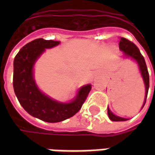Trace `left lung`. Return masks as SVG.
<instances>
[{
  "label": "left lung",
  "instance_id": "left-lung-1",
  "mask_svg": "<svg viewBox=\"0 0 155 155\" xmlns=\"http://www.w3.org/2000/svg\"><path fill=\"white\" fill-rule=\"evenodd\" d=\"M119 46H120V51L124 52V54L125 57L132 58L139 64L140 73H141V75L143 77L144 85H145V99H144V102H143V106H142V109H143L144 104H145V102H146L147 94H148V91H149V87H150V76H149V72H148V69H147L144 58L140 53L139 48L137 47L133 42H131V41L124 38V37L120 38ZM108 115L112 121H125V120H128V119H125V118L114 115L109 108H108Z\"/></svg>",
  "mask_w": 155,
  "mask_h": 155
}]
</instances>
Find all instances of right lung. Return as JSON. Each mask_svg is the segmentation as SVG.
<instances>
[{
    "instance_id": "add662e5",
    "label": "right lung",
    "mask_w": 155,
    "mask_h": 155,
    "mask_svg": "<svg viewBox=\"0 0 155 155\" xmlns=\"http://www.w3.org/2000/svg\"><path fill=\"white\" fill-rule=\"evenodd\" d=\"M59 44L60 41L35 39L24 45L14 60L13 87L20 104L31 115L49 123L61 122L74 115L91 90V84L81 87L70 103L54 101L39 90L33 76L35 62L45 49Z\"/></svg>"
}]
</instances>
